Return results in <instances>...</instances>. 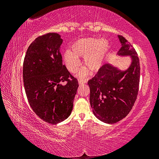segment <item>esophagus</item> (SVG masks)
I'll list each match as a JSON object with an SVG mask.
<instances>
[{"label": "esophagus", "instance_id": "obj_1", "mask_svg": "<svg viewBox=\"0 0 159 159\" xmlns=\"http://www.w3.org/2000/svg\"><path fill=\"white\" fill-rule=\"evenodd\" d=\"M87 83V80H82V79H79V85H83V84H85V83Z\"/></svg>", "mask_w": 159, "mask_h": 159}]
</instances>
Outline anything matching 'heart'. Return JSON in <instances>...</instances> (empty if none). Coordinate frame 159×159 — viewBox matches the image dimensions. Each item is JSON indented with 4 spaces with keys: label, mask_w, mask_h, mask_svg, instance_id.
<instances>
[{
    "label": "heart",
    "mask_w": 159,
    "mask_h": 159,
    "mask_svg": "<svg viewBox=\"0 0 159 159\" xmlns=\"http://www.w3.org/2000/svg\"><path fill=\"white\" fill-rule=\"evenodd\" d=\"M109 43L106 39L89 38L79 40L71 46L72 52L66 51L64 54V61L66 68L71 73H75L80 66L79 57H84L85 66L91 72H95L100 69L105 57ZM88 74L87 69L80 71L79 77H84Z\"/></svg>",
    "instance_id": "b5f03b06"
}]
</instances>
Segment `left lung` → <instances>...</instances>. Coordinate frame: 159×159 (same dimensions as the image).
I'll return each mask as SVG.
<instances>
[{
	"label": "left lung",
	"instance_id": "obj_1",
	"mask_svg": "<svg viewBox=\"0 0 159 159\" xmlns=\"http://www.w3.org/2000/svg\"><path fill=\"white\" fill-rule=\"evenodd\" d=\"M118 38L121 48L117 55L130 56V66L122 71L111 64H104L88 82L93 114L101 121L109 124L122 120L131 111L138 94L140 76L135 50L124 37Z\"/></svg>",
	"mask_w": 159,
	"mask_h": 159
}]
</instances>
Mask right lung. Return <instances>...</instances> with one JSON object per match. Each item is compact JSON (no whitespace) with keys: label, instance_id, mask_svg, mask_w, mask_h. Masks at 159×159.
Here are the masks:
<instances>
[{"label":"right lung","instance_id":"obj_1","mask_svg":"<svg viewBox=\"0 0 159 159\" xmlns=\"http://www.w3.org/2000/svg\"><path fill=\"white\" fill-rule=\"evenodd\" d=\"M63 40L56 33L36 38L29 45L23 64L24 85L29 103L44 121L57 124L73 109L79 83L62 64ZM67 81L64 86L61 82Z\"/></svg>","mask_w":159,"mask_h":159}]
</instances>
